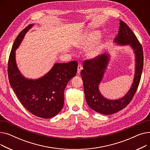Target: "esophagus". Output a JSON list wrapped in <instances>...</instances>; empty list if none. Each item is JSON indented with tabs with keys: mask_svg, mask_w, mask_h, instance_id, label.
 <instances>
[{
	"mask_svg": "<svg viewBox=\"0 0 150 150\" xmlns=\"http://www.w3.org/2000/svg\"><path fill=\"white\" fill-rule=\"evenodd\" d=\"M82 66H81V64H78V68H77V74H79L80 73V72H81V70H82Z\"/></svg>",
	"mask_w": 150,
	"mask_h": 150,
	"instance_id": "esophagus-1",
	"label": "esophagus"
}]
</instances>
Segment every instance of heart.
Returning <instances> with one entry per match:
<instances>
[{"mask_svg": "<svg viewBox=\"0 0 150 150\" xmlns=\"http://www.w3.org/2000/svg\"><path fill=\"white\" fill-rule=\"evenodd\" d=\"M100 37L99 33H96L93 36H83L80 38L75 44V45L80 49H85L88 47L91 44L97 41ZM105 47V44L103 43H98L91 46L88 49L86 52V54L89 58L93 59L98 57L103 52Z\"/></svg>", "mask_w": 150, "mask_h": 150, "instance_id": "obj_1", "label": "heart"}]
</instances>
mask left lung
<instances>
[{
  "label": "left lung",
  "instance_id": "obj_1",
  "mask_svg": "<svg viewBox=\"0 0 150 150\" xmlns=\"http://www.w3.org/2000/svg\"><path fill=\"white\" fill-rule=\"evenodd\" d=\"M120 22L119 33L115 36L114 42L117 45H129L132 50L135 58L134 76L129 90L122 97L115 100L108 99L101 93L99 85L103 80L111 59L109 53H105L91 60L85 61L83 69L80 73L88 105L93 111L104 115H111L119 112L129 103L137 91L142 73V47L129 27L123 21Z\"/></svg>",
  "mask_w": 150,
  "mask_h": 150
}]
</instances>
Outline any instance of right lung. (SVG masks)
Returning a JSON list of instances; mask_svg holds the SVG:
<instances>
[{
	"instance_id": "1",
	"label": "right lung",
	"mask_w": 150,
	"mask_h": 150,
	"mask_svg": "<svg viewBox=\"0 0 150 150\" xmlns=\"http://www.w3.org/2000/svg\"><path fill=\"white\" fill-rule=\"evenodd\" d=\"M34 26L30 24L18 35L10 53L8 74L10 84L21 103L33 115L43 118L57 115L64 106V93L69 81L76 75L78 63L57 62L42 76L31 79L23 76L18 67L16 50L25 34Z\"/></svg>"
}]
</instances>
